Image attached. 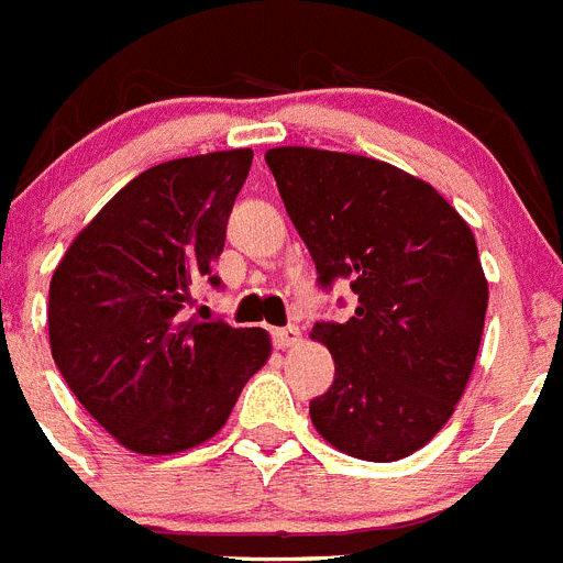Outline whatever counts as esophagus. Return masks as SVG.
<instances>
[{
	"label": "esophagus",
	"mask_w": 563,
	"mask_h": 563,
	"mask_svg": "<svg viewBox=\"0 0 563 563\" xmlns=\"http://www.w3.org/2000/svg\"><path fill=\"white\" fill-rule=\"evenodd\" d=\"M272 340H275L277 349H291L300 342V329L297 325H286V329H275L272 331Z\"/></svg>",
	"instance_id": "esophagus-1"
}]
</instances>
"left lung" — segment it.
Segmentation results:
<instances>
[{
	"instance_id": "left-lung-1",
	"label": "left lung",
	"mask_w": 563,
	"mask_h": 563,
	"mask_svg": "<svg viewBox=\"0 0 563 563\" xmlns=\"http://www.w3.org/2000/svg\"><path fill=\"white\" fill-rule=\"evenodd\" d=\"M317 280H349L345 322H314L334 383L311 399L320 437L365 462H397L437 437L476 363L487 280L476 238L437 189L385 161L311 146L268 150Z\"/></svg>"
}]
</instances>
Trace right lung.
<instances>
[{
    "label": "right lung",
    "mask_w": 563,
    "mask_h": 563,
    "mask_svg": "<svg viewBox=\"0 0 563 563\" xmlns=\"http://www.w3.org/2000/svg\"><path fill=\"white\" fill-rule=\"evenodd\" d=\"M252 150L166 161L101 209L53 272L47 329L65 383L96 422L146 456L227 424L272 354L263 329L184 317L221 257Z\"/></svg>",
    "instance_id": "add662e5"
}]
</instances>
